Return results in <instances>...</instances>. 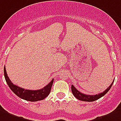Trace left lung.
<instances>
[{"label":"left lung","instance_id":"left-lung-1","mask_svg":"<svg viewBox=\"0 0 121 121\" xmlns=\"http://www.w3.org/2000/svg\"><path fill=\"white\" fill-rule=\"evenodd\" d=\"M113 81L112 83L110 85L108 86V88H106V90H104L103 92L100 93V94H98L95 95H86L84 94H82L81 92H80L79 91L77 90L76 88H75L74 86V85L71 86V90H72V92L73 94V95H74V97L77 98L80 101H87V102H92L94 101L95 100H97L99 99V98H101V97H103V95L106 94V93L108 92V91L110 90V88L112 87V86L113 85Z\"/></svg>","mask_w":121,"mask_h":121}]
</instances>
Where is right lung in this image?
Here are the masks:
<instances>
[{"label":"right lung","instance_id":"right-lung-1","mask_svg":"<svg viewBox=\"0 0 121 121\" xmlns=\"http://www.w3.org/2000/svg\"><path fill=\"white\" fill-rule=\"evenodd\" d=\"M4 74L6 79V83L9 86V87L18 97L21 98L24 100L29 101H41L44 99L45 97H47L50 94L51 90L52 85L53 83L54 79H52V81L50 83L44 86L43 88L40 90H26L24 88H20L18 86L14 85L8 76V74L6 72V67L4 68Z\"/></svg>","mask_w":121,"mask_h":121}]
</instances>
